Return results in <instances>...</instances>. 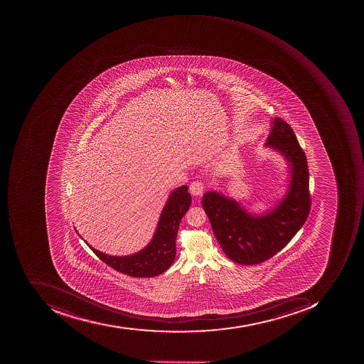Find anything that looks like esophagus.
I'll return each instance as SVG.
<instances>
[{"label":"esophagus","instance_id":"obj_1","mask_svg":"<svg viewBox=\"0 0 364 364\" xmlns=\"http://www.w3.org/2000/svg\"><path fill=\"white\" fill-rule=\"evenodd\" d=\"M205 183H202V181H195L191 183L189 191L195 197H200L203 193V191H205Z\"/></svg>","mask_w":364,"mask_h":364}]
</instances>
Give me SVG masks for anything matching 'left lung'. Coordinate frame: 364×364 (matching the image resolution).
Here are the masks:
<instances>
[{"mask_svg": "<svg viewBox=\"0 0 364 364\" xmlns=\"http://www.w3.org/2000/svg\"><path fill=\"white\" fill-rule=\"evenodd\" d=\"M266 145L279 151L291 168L288 193L274 209L252 215L216 191L202 197V207L224 254L245 266L266 262L280 252L304 225L311 210L306 155L290 124L274 118Z\"/></svg>", "mask_w": 364, "mask_h": 364, "instance_id": "1", "label": "left lung"}]
</instances>
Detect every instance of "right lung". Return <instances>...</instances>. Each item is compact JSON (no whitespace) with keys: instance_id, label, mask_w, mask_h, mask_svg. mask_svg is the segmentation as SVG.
Returning <instances> with one entry per match:
<instances>
[{"instance_id":"add662e5","label":"right lung","mask_w":364,"mask_h":364,"mask_svg":"<svg viewBox=\"0 0 364 364\" xmlns=\"http://www.w3.org/2000/svg\"><path fill=\"white\" fill-rule=\"evenodd\" d=\"M191 205L187 186L176 188L167 199L159 216L156 230L146 247L129 256H109L88 245L102 262L114 270L134 277L152 278L169 268L176 256V237L179 223Z\"/></svg>"}]
</instances>
